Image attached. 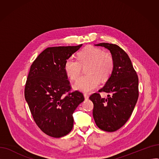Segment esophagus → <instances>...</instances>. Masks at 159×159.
<instances>
[{"instance_id":"esophagus-1","label":"esophagus","mask_w":159,"mask_h":159,"mask_svg":"<svg viewBox=\"0 0 159 159\" xmlns=\"http://www.w3.org/2000/svg\"><path fill=\"white\" fill-rule=\"evenodd\" d=\"M84 97L85 100H88L89 97H88V95H86V94H84Z\"/></svg>"}]
</instances>
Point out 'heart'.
Here are the masks:
<instances>
[{
	"mask_svg": "<svg viewBox=\"0 0 159 159\" xmlns=\"http://www.w3.org/2000/svg\"><path fill=\"white\" fill-rule=\"evenodd\" d=\"M86 66L87 75L80 77L74 88L82 92L88 93L99 86L101 79H109L113 71L114 60L111 55L102 49L88 46L79 52L78 60L68 58L65 61L64 68L67 76L72 80H76Z\"/></svg>",
	"mask_w": 159,
	"mask_h": 159,
	"instance_id": "1",
	"label": "heart"
}]
</instances>
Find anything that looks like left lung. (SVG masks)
Returning a JSON list of instances; mask_svg holds the SVG:
<instances>
[{
	"mask_svg": "<svg viewBox=\"0 0 159 159\" xmlns=\"http://www.w3.org/2000/svg\"><path fill=\"white\" fill-rule=\"evenodd\" d=\"M97 46L109 49L114 60V68L104 86L99 92L110 93L102 98L95 93L89 97L93 103V116L102 130L113 132L128 120L139 97V79L128 54L119 46L100 43Z\"/></svg>",
	"mask_w": 159,
	"mask_h": 159,
	"instance_id": "1",
	"label": "left lung"
}]
</instances>
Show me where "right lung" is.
Returning a JSON list of instances; mask_svg holds the SVG:
<instances>
[{"mask_svg":"<svg viewBox=\"0 0 159 159\" xmlns=\"http://www.w3.org/2000/svg\"><path fill=\"white\" fill-rule=\"evenodd\" d=\"M82 45L48 48L31 66L25 99L39 128L50 137L68 134L73 126V113L84 101L79 91L70 92L71 86L64 68L65 61Z\"/></svg>","mask_w":159,"mask_h":159,"instance_id":"right-lung-1","label":"right lung"}]
</instances>
